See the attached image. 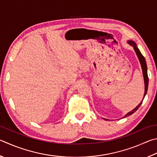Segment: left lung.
Here are the masks:
<instances>
[{
    "mask_svg": "<svg viewBox=\"0 0 157 157\" xmlns=\"http://www.w3.org/2000/svg\"><path fill=\"white\" fill-rule=\"evenodd\" d=\"M128 43L130 44L131 46L133 47L134 49H135V53L136 54V56H137L138 58L139 59V62H140L141 66V68H142V71H143L144 79V84H145V93H144V99L145 96H146V93H147V87H148V76H147V64H146V59H145V58L143 56V55H142L141 53L140 52V51H139V49H138V47H137V46H136V44L135 42L131 41V40H128ZM144 99H143V100H144ZM143 100H142V101H143ZM142 101L135 108H134V109L132 111H130V112L128 113L124 117H128V116L131 115L132 114L135 113L136 110H137L138 108L140 107V106L141 105Z\"/></svg>",
    "mask_w": 157,
    "mask_h": 157,
    "instance_id": "left-lung-1",
    "label": "left lung"
}]
</instances>
